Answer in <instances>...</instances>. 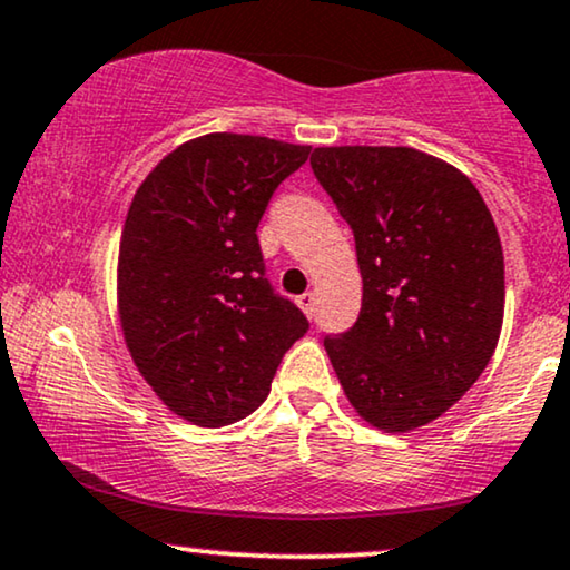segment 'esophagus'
I'll return each mask as SVG.
<instances>
[{"mask_svg":"<svg viewBox=\"0 0 570 570\" xmlns=\"http://www.w3.org/2000/svg\"><path fill=\"white\" fill-rule=\"evenodd\" d=\"M314 303H316L314 293H303V295H298V306H301V312L306 314V316L314 314Z\"/></svg>","mask_w":570,"mask_h":570,"instance_id":"obj_1","label":"esophagus"}]
</instances>
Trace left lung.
I'll return each mask as SVG.
<instances>
[{"label": "left lung", "mask_w": 570, "mask_h": 570, "mask_svg": "<svg viewBox=\"0 0 570 570\" xmlns=\"http://www.w3.org/2000/svg\"><path fill=\"white\" fill-rule=\"evenodd\" d=\"M312 169L351 225L364 279L358 322L324 337L332 368L376 430H419L461 401L498 348V227L461 169L409 146H322Z\"/></svg>", "instance_id": "8db88e82"}]
</instances>
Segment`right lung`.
<instances>
[{"mask_svg": "<svg viewBox=\"0 0 570 570\" xmlns=\"http://www.w3.org/2000/svg\"><path fill=\"white\" fill-rule=\"evenodd\" d=\"M312 146L209 132L146 175L125 217L117 312L159 401L198 426L233 424L269 395L308 320L272 291L256 227Z\"/></svg>", "mask_w": 570, "mask_h": 570, "instance_id": "obj_1", "label": "right lung"}]
</instances>
